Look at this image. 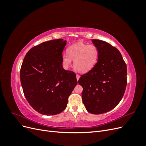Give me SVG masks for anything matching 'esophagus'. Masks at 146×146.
<instances>
[{
  "instance_id": "34e87169",
  "label": "esophagus",
  "mask_w": 146,
  "mask_h": 146,
  "mask_svg": "<svg viewBox=\"0 0 146 146\" xmlns=\"http://www.w3.org/2000/svg\"><path fill=\"white\" fill-rule=\"evenodd\" d=\"M76 78H77V80H78L79 78H80V76H79L78 74H77V75H76Z\"/></svg>"
}]
</instances>
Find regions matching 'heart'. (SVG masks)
I'll use <instances>...</instances> for the list:
<instances>
[{"instance_id": "obj_1", "label": "heart", "mask_w": 146, "mask_h": 146, "mask_svg": "<svg viewBox=\"0 0 146 146\" xmlns=\"http://www.w3.org/2000/svg\"><path fill=\"white\" fill-rule=\"evenodd\" d=\"M99 50L96 46L77 43L69 47L68 54L62 55V63L65 68H68L74 59V66L78 71L85 73L93 68L98 61Z\"/></svg>"}]
</instances>
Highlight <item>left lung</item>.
I'll return each instance as SVG.
<instances>
[{
  "label": "left lung",
  "instance_id": "obj_1",
  "mask_svg": "<svg viewBox=\"0 0 146 146\" xmlns=\"http://www.w3.org/2000/svg\"><path fill=\"white\" fill-rule=\"evenodd\" d=\"M98 48V62L78 80L87 111L100 114L111 111L120 102L127 86V65L121 54L109 43L92 39Z\"/></svg>",
  "mask_w": 146,
  "mask_h": 146
}]
</instances>
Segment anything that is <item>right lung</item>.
Here are the masks:
<instances>
[{"instance_id": "obj_1", "label": "right lung", "mask_w": 146, "mask_h": 146, "mask_svg": "<svg viewBox=\"0 0 146 146\" xmlns=\"http://www.w3.org/2000/svg\"><path fill=\"white\" fill-rule=\"evenodd\" d=\"M66 42L54 39L32 47L21 66V83L25 98L35 110L44 115L62 112L77 84L76 74L63 67Z\"/></svg>"}]
</instances>
